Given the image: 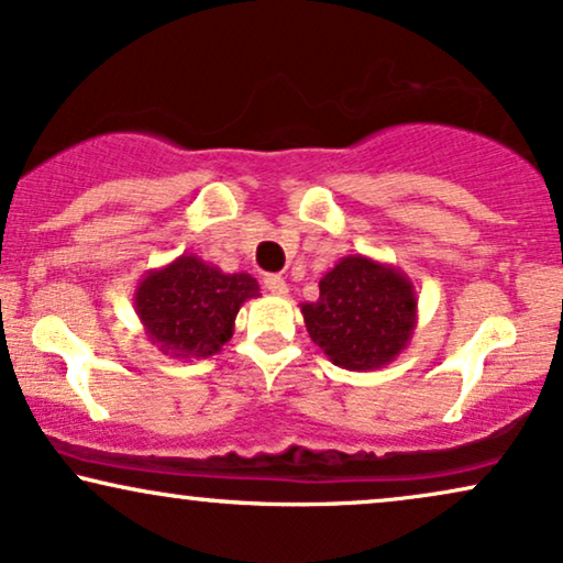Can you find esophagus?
Instances as JSON below:
<instances>
[{"mask_svg": "<svg viewBox=\"0 0 563 563\" xmlns=\"http://www.w3.org/2000/svg\"><path fill=\"white\" fill-rule=\"evenodd\" d=\"M263 287H266V292H271V295H287V282L282 279V276H266V279H263Z\"/></svg>", "mask_w": 563, "mask_h": 563, "instance_id": "34e87169", "label": "esophagus"}]
</instances>
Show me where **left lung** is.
Wrapping results in <instances>:
<instances>
[{
    "instance_id": "left-lung-1",
    "label": "left lung",
    "mask_w": 563,
    "mask_h": 563,
    "mask_svg": "<svg viewBox=\"0 0 563 563\" xmlns=\"http://www.w3.org/2000/svg\"><path fill=\"white\" fill-rule=\"evenodd\" d=\"M302 302L305 329L344 371H378L407 350L418 325V292L405 271L367 255H344Z\"/></svg>"
}]
</instances>
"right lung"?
<instances>
[{"mask_svg":"<svg viewBox=\"0 0 563 563\" xmlns=\"http://www.w3.org/2000/svg\"><path fill=\"white\" fill-rule=\"evenodd\" d=\"M253 297H261V287L250 274H224L183 253L137 282L133 305L145 336L162 355L203 360L232 339L234 318Z\"/></svg>","mask_w":563,"mask_h":563,"instance_id":"add662e5","label":"right lung"}]
</instances>
